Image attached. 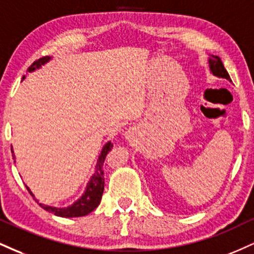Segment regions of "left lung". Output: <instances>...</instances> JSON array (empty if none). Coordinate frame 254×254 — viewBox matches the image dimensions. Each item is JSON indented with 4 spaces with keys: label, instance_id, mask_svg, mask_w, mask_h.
Listing matches in <instances>:
<instances>
[{
    "label": "left lung",
    "instance_id": "obj_1",
    "mask_svg": "<svg viewBox=\"0 0 254 254\" xmlns=\"http://www.w3.org/2000/svg\"><path fill=\"white\" fill-rule=\"evenodd\" d=\"M208 63H209L210 72H212L213 74L216 75V77H219V78H225V79H227V80L231 81L230 74H228V72L226 71L224 64H222V61L219 57L210 56Z\"/></svg>",
    "mask_w": 254,
    "mask_h": 254
}]
</instances>
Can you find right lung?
<instances>
[{"instance_id":"1","label":"right lung","mask_w":254,"mask_h":254,"mask_svg":"<svg viewBox=\"0 0 254 254\" xmlns=\"http://www.w3.org/2000/svg\"><path fill=\"white\" fill-rule=\"evenodd\" d=\"M50 60H51V57L40 58L39 60L34 61V63L30 65V67L28 68V72H33L35 71V69L40 68V67L45 65V64L48 63ZM112 146H114V144H112L111 142H108L105 145H104L103 150L99 155V158H98L97 161V166H96V170H94V174L91 176L84 194H82L81 197L78 198L74 203L71 204V206L66 207V208H58V207L46 206V204H42V203H40V206H41L44 209L48 210L50 213H53V214H56L58 216H63V218H78V216H84L96 209L98 204L100 203V200H102V195L104 191V169H103L104 161H105V157L106 155L109 154V151H111ZM11 152H14L13 149H11ZM13 157L15 158L14 154H13ZM26 188L28 189L30 195L34 197V195H33L32 191H30V189L27 187V186ZM35 201L39 203L38 198H35Z\"/></svg>"}]
</instances>
